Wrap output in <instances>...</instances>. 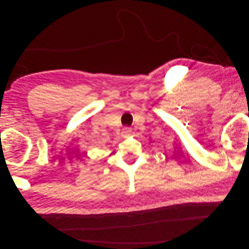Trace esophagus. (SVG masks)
Wrapping results in <instances>:
<instances>
[{"label": "esophagus", "instance_id": "obj_1", "mask_svg": "<svg viewBox=\"0 0 249 249\" xmlns=\"http://www.w3.org/2000/svg\"><path fill=\"white\" fill-rule=\"evenodd\" d=\"M131 133H132V128L128 127V126L124 127L123 131H122V134H123L124 137H128L129 135H131Z\"/></svg>", "mask_w": 249, "mask_h": 249}]
</instances>
